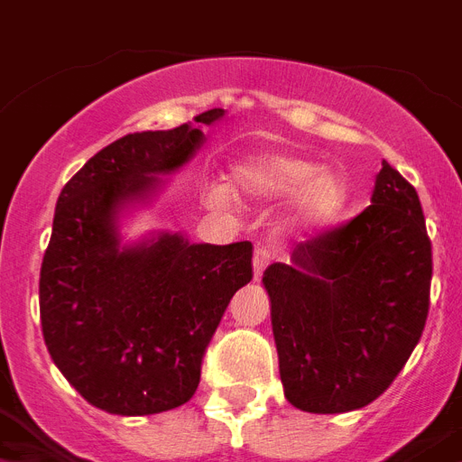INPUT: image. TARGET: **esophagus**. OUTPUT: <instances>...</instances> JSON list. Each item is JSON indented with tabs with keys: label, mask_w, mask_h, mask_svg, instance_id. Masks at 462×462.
<instances>
[{
	"label": "esophagus",
	"mask_w": 462,
	"mask_h": 462,
	"mask_svg": "<svg viewBox=\"0 0 462 462\" xmlns=\"http://www.w3.org/2000/svg\"><path fill=\"white\" fill-rule=\"evenodd\" d=\"M270 261H273V254H270V249H265V246H258V249L254 251V277H256V280H261V275H263V270L268 268Z\"/></svg>",
	"instance_id": "obj_1"
}]
</instances>
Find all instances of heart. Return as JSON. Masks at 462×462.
<instances>
[{
    "mask_svg": "<svg viewBox=\"0 0 462 462\" xmlns=\"http://www.w3.org/2000/svg\"><path fill=\"white\" fill-rule=\"evenodd\" d=\"M232 187L244 197L277 201L291 197L290 220L306 232H318L335 223L346 208L351 185L337 166L316 163L294 153H261L232 171ZM223 199V189H216Z\"/></svg>",
    "mask_w": 462,
    "mask_h": 462,
    "instance_id": "heart-1",
    "label": "heart"
}]
</instances>
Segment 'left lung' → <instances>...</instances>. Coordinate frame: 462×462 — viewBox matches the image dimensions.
<instances>
[{"instance_id":"1","label":"left lung","mask_w":462,"mask_h":462,"mask_svg":"<svg viewBox=\"0 0 462 462\" xmlns=\"http://www.w3.org/2000/svg\"><path fill=\"white\" fill-rule=\"evenodd\" d=\"M284 396L306 413L373 403L403 370L430 313L432 242L415 187L382 161L373 199L263 273Z\"/></svg>"}]
</instances>
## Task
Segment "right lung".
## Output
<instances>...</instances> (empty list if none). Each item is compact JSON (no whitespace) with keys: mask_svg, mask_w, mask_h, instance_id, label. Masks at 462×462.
Segmentation results:
<instances>
[{"mask_svg":"<svg viewBox=\"0 0 462 462\" xmlns=\"http://www.w3.org/2000/svg\"><path fill=\"white\" fill-rule=\"evenodd\" d=\"M223 108L172 130L125 134L59 194L40 270V318L51 361L92 406L152 415L192 399L201 361L235 291L251 282V242L189 244L159 235L121 246L118 213L146 201L161 172L192 159Z\"/></svg>","mask_w":462,"mask_h":462,"instance_id":"obj_1","label":"right lung"}]
</instances>
